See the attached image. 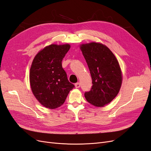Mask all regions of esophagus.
I'll return each mask as SVG.
<instances>
[{
	"label": "esophagus",
	"instance_id": "esophagus-1",
	"mask_svg": "<svg viewBox=\"0 0 151 151\" xmlns=\"http://www.w3.org/2000/svg\"><path fill=\"white\" fill-rule=\"evenodd\" d=\"M75 86H76V88H80V86H81V84H80V83H76L75 84Z\"/></svg>",
	"mask_w": 151,
	"mask_h": 151
}]
</instances>
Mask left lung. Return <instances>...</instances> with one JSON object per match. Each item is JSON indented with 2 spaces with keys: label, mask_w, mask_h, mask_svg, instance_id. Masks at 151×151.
Instances as JSON below:
<instances>
[{
  "label": "left lung",
  "mask_w": 151,
  "mask_h": 151,
  "mask_svg": "<svg viewBox=\"0 0 151 151\" xmlns=\"http://www.w3.org/2000/svg\"><path fill=\"white\" fill-rule=\"evenodd\" d=\"M81 50L93 81L91 90L84 93L85 98L95 106H104L120 91L122 77L119 63L111 50L101 43L82 45Z\"/></svg>",
  "instance_id": "8db88e82"
}]
</instances>
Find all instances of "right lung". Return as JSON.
Returning <instances> with one entry per match:
<instances>
[{"label": "right lung", "mask_w": 151, "mask_h": 151, "mask_svg": "<svg viewBox=\"0 0 151 151\" xmlns=\"http://www.w3.org/2000/svg\"><path fill=\"white\" fill-rule=\"evenodd\" d=\"M69 45H51L35 56L30 68L31 90L38 101L46 108L55 109L65 102L74 88L67 79L62 61Z\"/></svg>", "instance_id": "add662e5"}]
</instances>
